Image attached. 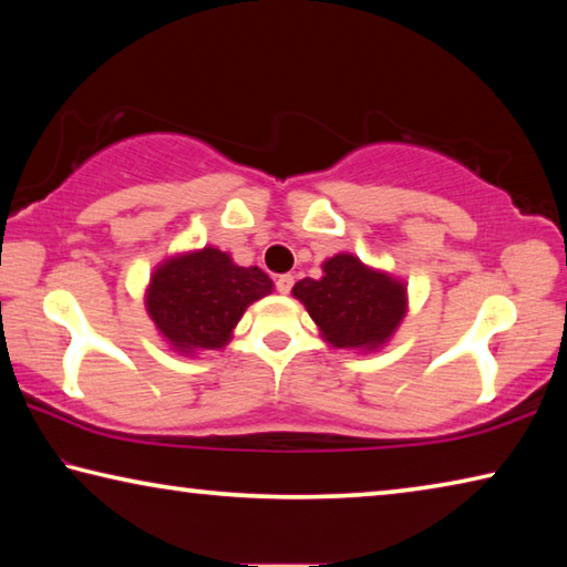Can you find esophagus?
Returning a JSON list of instances; mask_svg holds the SVG:
<instances>
[{
  "label": "esophagus",
  "mask_w": 567,
  "mask_h": 567,
  "mask_svg": "<svg viewBox=\"0 0 567 567\" xmlns=\"http://www.w3.org/2000/svg\"><path fill=\"white\" fill-rule=\"evenodd\" d=\"M277 290H280L282 295H287V292H290L292 290V285H295V277L292 275H280V277H277Z\"/></svg>",
  "instance_id": "34e87169"
}]
</instances>
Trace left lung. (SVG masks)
<instances>
[{
	"label": "left lung",
	"mask_w": 567,
	"mask_h": 567,
	"mask_svg": "<svg viewBox=\"0 0 567 567\" xmlns=\"http://www.w3.org/2000/svg\"><path fill=\"white\" fill-rule=\"evenodd\" d=\"M320 338L340 350L378 352L408 315V282L364 265L358 255L338 252L322 262V277L292 287Z\"/></svg>",
	"instance_id": "left-lung-1"
}]
</instances>
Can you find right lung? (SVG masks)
<instances>
[{
  "mask_svg": "<svg viewBox=\"0 0 567 567\" xmlns=\"http://www.w3.org/2000/svg\"><path fill=\"white\" fill-rule=\"evenodd\" d=\"M275 290L260 267H243L213 245L169 255L150 275L145 310L169 350L197 358L223 350L252 302Z\"/></svg>",
  "mask_w": 567,
  "mask_h": 567,
  "instance_id": "right-lung-1",
  "label": "right lung"
}]
</instances>
